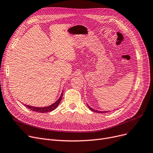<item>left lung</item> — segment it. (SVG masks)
<instances>
[{"instance_id": "left-lung-1", "label": "left lung", "mask_w": 153, "mask_h": 153, "mask_svg": "<svg viewBox=\"0 0 153 153\" xmlns=\"http://www.w3.org/2000/svg\"><path fill=\"white\" fill-rule=\"evenodd\" d=\"M88 107L89 108V109H90V110H91L92 111H94V112H96V113H107V111H97V110H95L92 109L91 107H90L89 105H88Z\"/></svg>"}]
</instances>
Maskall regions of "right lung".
I'll use <instances>...</instances> for the list:
<instances>
[{
    "mask_svg": "<svg viewBox=\"0 0 153 153\" xmlns=\"http://www.w3.org/2000/svg\"><path fill=\"white\" fill-rule=\"evenodd\" d=\"M63 94V92H62L60 97L58 99V100L56 101L55 103H54L52 105L48 106L46 107H32V106H30V105H25L28 108L30 109L31 110H33L34 111H36V112H40V113H46V112H49L53 110H54L56 107L58 106V105L59 104L61 99H62V96Z\"/></svg>",
    "mask_w": 153,
    "mask_h": 153,
    "instance_id": "1",
    "label": "right lung"
}]
</instances>
